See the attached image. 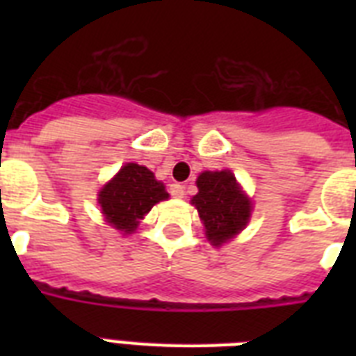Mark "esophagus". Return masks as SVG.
Segmentation results:
<instances>
[{
    "instance_id": "1",
    "label": "esophagus",
    "mask_w": 356,
    "mask_h": 356,
    "mask_svg": "<svg viewBox=\"0 0 356 356\" xmlns=\"http://www.w3.org/2000/svg\"><path fill=\"white\" fill-rule=\"evenodd\" d=\"M170 194H172L173 197H184V186L181 183L170 184Z\"/></svg>"
}]
</instances>
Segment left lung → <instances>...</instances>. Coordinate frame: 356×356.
Masks as SVG:
<instances>
[{
    "label": "left lung",
    "mask_w": 356,
    "mask_h": 356,
    "mask_svg": "<svg viewBox=\"0 0 356 356\" xmlns=\"http://www.w3.org/2000/svg\"><path fill=\"white\" fill-rule=\"evenodd\" d=\"M197 194L192 205L205 225L207 240L220 248L236 236L251 218V200L243 194L236 177L229 170L203 172L195 181Z\"/></svg>",
    "instance_id": "1"
}]
</instances>
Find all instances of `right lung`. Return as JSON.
<instances>
[{
	"instance_id": "right-lung-1",
	"label": "right lung",
	"mask_w": 356,
	"mask_h": 356,
	"mask_svg": "<svg viewBox=\"0 0 356 356\" xmlns=\"http://www.w3.org/2000/svg\"><path fill=\"white\" fill-rule=\"evenodd\" d=\"M166 188L145 166L127 162L97 194L105 222L123 234L136 231L140 220L156 205L168 200Z\"/></svg>"
}]
</instances>
